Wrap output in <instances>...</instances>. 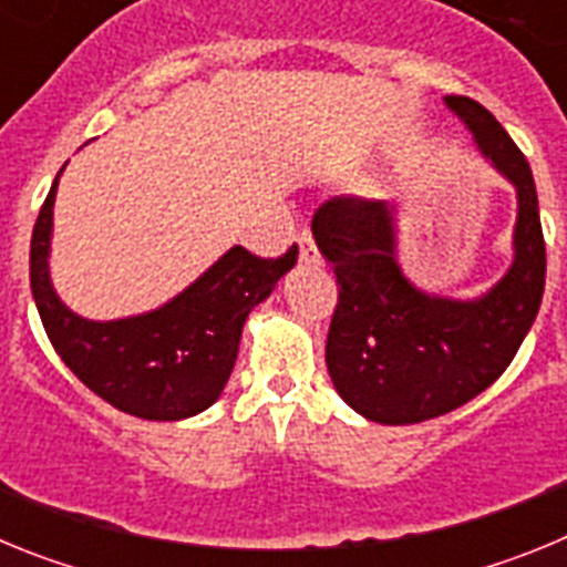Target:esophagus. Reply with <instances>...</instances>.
Returning <instances> with one entry per match:
<instances>
[{"label":"esophagus","instance_id":"34e87169","mask_svg":"<svg viewBox=\"0 0 567 567\" xmlns=\"http://www.w3.org/2000/svg\"><path fill=\"white\" fill-rule=\"evenodd\" d=\"M298 247H300V260H307V264H318L320 252L315 247V238L309 233L298 235Z\"/></svg>","mask_w":567,"mask_h":567}]
</instances>
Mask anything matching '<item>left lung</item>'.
I'll list each match as a JSON object with an SVG mask.
<instances>
[{
	"label": "left lung",
	"instance_id": "obj_1",
	"mask_svg": "<svg viewBox=\"0 0 567 567\" xmlns=\"http://www.w3.org/2000/svg\"><path fill=\"white\" fill-rule=\"evenodd\" d=\"M443 102L517 189L514 260L480 298H445L414 287L400 269L398 207L332 198L315 213L312 235L338 278L329 378L372 423H423L477 398L508 369L543 303L545 240L528 162L483 104Z\"/></svg>",
	"mask_w": 567,
	"mask_h": 567
}]
</instances>
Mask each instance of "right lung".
Instances as JSON below:
<instances>
[{
    "label": "right lung",
    "mask_w": 567,
    "mask_h": 567,
    "mask_svg": "<svg viewBox=\"0 0 567 567\" xmlns=\"http://www.w3.org/2000/svg\"><path fill=\"white\" fill-rule=\"evenodd\" d=\"M59 175L30 238V292L50 343L70 372L118 412L162 423L202 414L233 374L249 312L298 264V247L275 260L233 247L158 309L115 320L82 318L64 307L50 280Z\"/></svg>",
    "instance_id": "obj_1"
}]
</instances>
